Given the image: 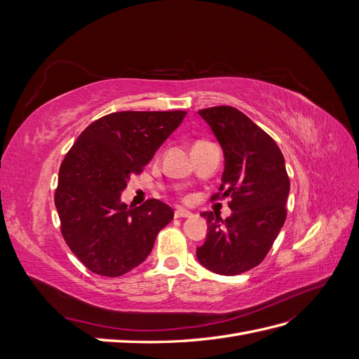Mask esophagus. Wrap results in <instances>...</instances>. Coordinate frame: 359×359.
I'll use <instances>...</instances> for the list:
<instances>
[{"label": "esophagus", "instance_id": "obj_1", "mask_svg": "<svg viewBox=\"0 0 359 359\" xmlns=\"http://www.w3.org/2000/svg\"><path fill=\"white\" fill-rule=\"evenodd\" d=\"M193 214L190 212V211H187V210H182V208H178L177 211H175V217L177 219H180V217H191Z\"/></svg>", "mask_w": 359, "mask_h": 359}]
</instances>
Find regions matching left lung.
<instances>
[{
  "mask_svg": "<svg viewBox=\"0 0 359 359\" xmlns=\"http://www.w3.org/2000/svg\"><path fill=\"white\" fill-rule=\"evenodd\" d=\"M224 153V172L212 201L229 198L231 217L202 212L208 223L199 262L222 276L257 266L273 247L286 220L290 181L274 139L232 106L201 109Z\"/></svg>",
  "mask_w": 359,
  "mask_h": 359,
  "instance_id": "8db88e82",
  "label": "left lung"
}]
</instances>
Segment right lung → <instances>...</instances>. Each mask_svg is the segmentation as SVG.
<instances>
[{"label": "right lung", "instance_id": "1", "mask_svg": "<svg viewBox=\"0 0 359 359\" xmlns=\"http://www.w3.org/2000/svg\"><path fill=\"white\" fill-rule=\"evenodd\" d=\"M186 111L114 112L91 123L60 166L55 206L61 233L91 273L119 277L140 265L157 233L173 219L169 205L121 202L139 175L186 116Z\"/></svg>", "mask_w": 359, "mask_h": 359}]
</instances>
